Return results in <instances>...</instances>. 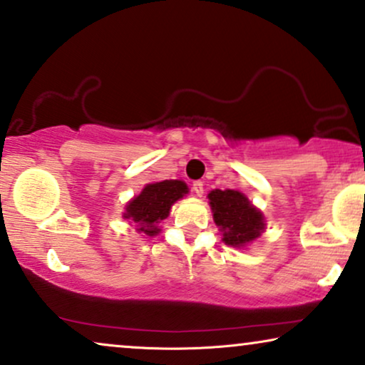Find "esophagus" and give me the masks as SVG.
Returning <instances> with one entry per match:
<instances>
[{
	"label": "esophagus",
	"instance_id": "34e87169",
	"mask_svg": "<svg viewBox=\"0 0 365 365\" xmlns=\"http://www.w3.org/2000/svg\"><path fill=\"white\" fill-rule=\"evenodd\" d=\"M192 191H194V194H196V196H202V194H205V182L202 181H196L192 184Z\"/></svg>",
	"mask_w": 365,
	"mask_h": 365
}]
</instances>
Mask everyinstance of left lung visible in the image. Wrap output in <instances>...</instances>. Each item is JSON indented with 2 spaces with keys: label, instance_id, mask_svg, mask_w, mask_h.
Listing matches in <instances>:
<instances>
[{
  "label": "left lung",
  "instance_id": "1",
  "mask_svg": "<svg viewBox=\"0 0 365 365\" xmlns=\"http://www.w3.org/2000/svg\"><path fill=\"white\" fill-rule=\"evenodd\" d=\"M207 200L225 245L243 250L264 233V215L243 192L235 189H212Z\"/></svg>",
  "mask_w": 365,
  "mask_h": 365
}]
</instances>
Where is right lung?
<instances>
[{
    "label": "right lung",
    "mask_w": 365,
    "mask_h": 365,
    "mask_svg": "<svg viewBox=\"0 0 365 365\" xmlns=\"http://www.w3.org/2000/svg\"><path fill=\"white\" fill-rule=\"evenodd\" d=\"M189 192L187 184L181 179H165L150 182L124 206L122 217L135 225L137 233L155 236L160 233L159 223L171 212L176 201L182 200Z\"/></svg>",
    "instance_id": "obj_1"
}]
</instances>
